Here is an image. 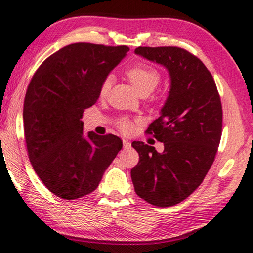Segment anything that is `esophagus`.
I'll return each instance as SVG.
<instances>
[{
    "instance_id": "34e87169",
    "label": "esophagus",
    "mask_w": 253,
    "mask_h": 253,
    "mask_svg": "<svg viewBox=\"0 0 253 253\" xmlns=\"http://www.w3.org/2000/svg\"><path fill=\"white\" fill-rule=\"evenodd\" d=\"M123 144H124V148H125V149H129L131 146L130 142L128 141V139H123Z\"/></svg>"
}]
</instances>
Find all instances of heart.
<instances>
[{
	"label": "heart",
	"instance_id": "heart-1",
	"mask_svg": "<svg viewBox=\"0 0 253 253\" xmlns=\"http://www.w3.org/2000/svg\"><path fill=\"white\" fill-rule=\"evenodd\" d=\"M126 76L128 81L136 90L137 94L141 96H148L149 94L153 92L160 84L161 76L159 71L150 66H134L126 71ZM112 84V77L108 76L103 79L102 84L100 87L101 97L107 96L110 90ZM120 129L125 133H129L134 129V124L128 119H122L119 122Z\"/></svg>",
	"mask_w": 253,
	"mask_h": 253
}]
</instances>
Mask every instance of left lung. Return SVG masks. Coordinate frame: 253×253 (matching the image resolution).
Here are the masks:
<instances>
[{"label":"left lung","instance_id":"8db88e82","mask_svg":"<svg viewBox=\"0 0 253 253\" xmlns=\"http://www.w3.org/2000/svg\"><path fill=\"white\" fill-rule=\"evenodd\" d=\"M135 53L166 67L170 90L146 133L164 151L134 141L139 154L130 176L139 198L166 208L182 202L203 182L221 137L223 109L212 75L197 56L176 46L142 47Z\"/></svg>","mask_w":253,"mask_h":253}]
</instances>
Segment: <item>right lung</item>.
<instances>
[{
    "mask_svg": "<svg viewBox=\"0 0 253 253\" xmlns=\"http://www.w3.org/2000/svg\"><path fill=\"white\" fill-rule=\"evenodd\" d=\"M128 51L125 45H67L48 56L29 83L24 102L28 157L56 197L74 200L93 192L123 148L116 135L84 134L81 119Z\"/></svg>",
    "mask_w": 253,
    "mask_h": 253,
    "instance_id": "1",
    "label": "right lung"
}]
</instances>
